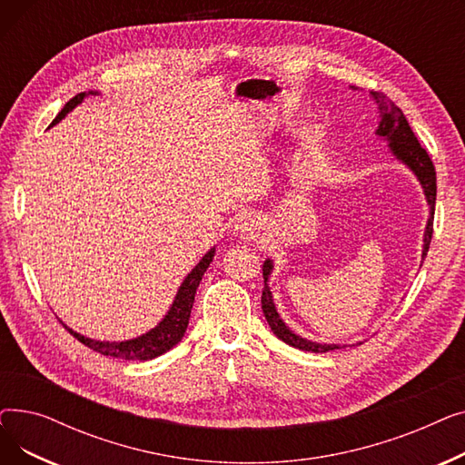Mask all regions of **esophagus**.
Listing matches in <instances>:
<instances>
[{"label": "esophagus", "mask_w": 465, "mask_h": 465, "mask_svg": "<svg viewBox=\"0 0 465 465\" xmlns=\"http://www.w3.org/2000/svg\"><path fill=\"white\" fill-rule=\"evenodd\" d=\"M260 226H262V224H260L258 216L252 214V213L241 214V216L235 220V224H233L235 233L241 235L242 239H254V237H258V233H260V230H262Z\"/></svg>", "instance_id": "obj_1"}]
</instances>
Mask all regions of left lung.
I'll list each match as a JSON object with an SVG mask.
<instances>
[{"mask_svg": "<svg viewBox=\"0 0 465 465\" xmlns=\"http://www.w3.org/2000/svg\"><path fill=\"white\" fill-rule=\"evenodd\" d=\"M373 100L379 105V113H381V122H379V130L377 135L384 137L390 144V151L394 153V156L398 160H401L414 175L419 177L426 200L430 205V218L426 224V232H424V251H422V260L428 254L430 242H431V235H433V213H435V193H437V179H435V167L433 162L430 158V154L426 153V149H422V144L419 143L417 135L411 130L407 118L403 116L401 109L392 102L382 92H371ZM273 270V262L265 260L263 262V290H262V311L267 324H270L272 331L282 339L286 345L296 347L300 351H309V352H328V351H335L341 349L339 345H322V343H312L309 339H303L300 335H296L292 330H288V326L282 322V319L279 316L275 303H273V296L272 290L267 286V279H270Z\"/></svg>", "mask_w": 465, "mask_h": 465, "instance_id": "obj_1", "label": "left lung"}]
</instances>
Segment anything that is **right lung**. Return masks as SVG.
Here are the masks:
<instances>
[{"label": "right lung", "instance_id": "add662e5", "mask_svg": "<svg viewBox=\"0 0 465 465\" xmlns=\"http://www.w3.org/2000/svg\"><path fill=\"white\" fill-rule=\"evenodd\" d=\"M86 97V92L77 94L75 97L64 105V109L58 113V116L53 120V124H58V122L71 111L75 109L83 100ZM214 256V249H211L202 260L200 263L193 267V270L188 273V277L184 279V282L181 284L175 302L171 305L169 312L165 314V319L153 328L151 331H146L141 337L130 339V341H120V343H109V341H94L90 337H84L77 331H73L67 328V331L79 339L83 345H86L88 349L105 354V356H113V358H124V360H153L163 352H167L169 349H173L179 341L183 339L188 321H190V311L193 305V296L195 290L200 286V281L203 277V273L207 272L209 263L213 262Z\"/></svg>", "mask_w": 465, "mask_h": 465}]
</instances>
